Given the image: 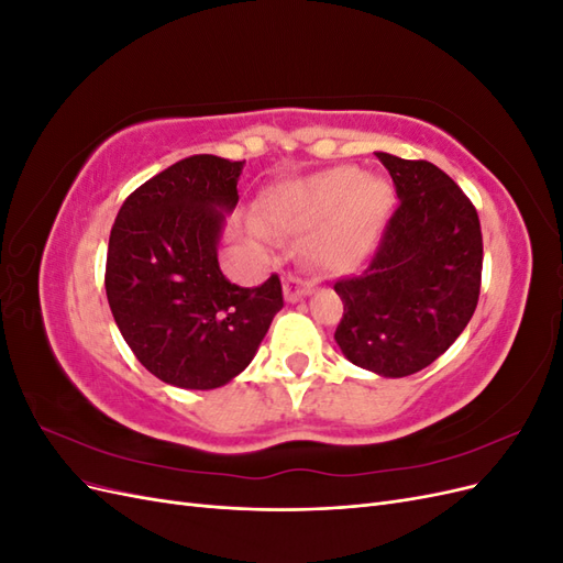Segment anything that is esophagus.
<instances>
[{
	"mask_svg": "<svg viewBox=\"0 0 563 563\" xmlns=\"http://www.w3.org/2000/svg\"><path fill=\"white\" fill-rule=\"evenodd\" d=\"M312 288H314L312 282H305V279H300L296 275H288L284 279V296H286L288 302H296V300H300L305 296H310Z\"/></svg>",
	"mask_w": 563,
	"mask_h": 563,
	"instance_id": "34e87169",
	"label": "esophagus"
}]
</instances>
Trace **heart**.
Masks as SVG:
<instances>
[{
    "label": "heart",
    "mask_w": 563,
    "mask_h": 563,
    "mask_svg": "<svg viewBox=\"0 0 563 563\" xmlns=\"http://www.w3.org/2000/svg\"><path fill=\"white\" fill-rule=\"evenodd\" d=\"M389 187L356 168L338 166L272 192L267 223L294 234H310L308 255L329 269L362 265L383 232Z\"/></svg>",
    "instance_id": "obj_1"
}]
</instances>
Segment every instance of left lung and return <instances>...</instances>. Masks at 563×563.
<instances>
[{
    "label": "left lung",
    "mask_w": 563,
    "mask_h": 563,
    "mask_svg": "<svg viewBox=\"0 0 563 563\" xmlns=\"http://www.w3.org/2000/svg\"><path fill=\"white\" fill-rule=\"evenodd\" d=\"M399 207L362 275L335 282L343 319L335 343L380 378L430 366L470 323L482 286L479 216L463 190L430 162L376 152Z\"/></svg>",
    "instance_id": "8db88e82"
}]
</instances>
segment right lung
I'll use <instances>...</instances> for the list:
<instances>
[{"label":"right lung","mask_w":563,"mask_h":563,"mask_svg":"<svg viewBox=\"0 0 563 563\" xmlns=\"http://www.w3.org/2000/svg\"><path fill=\"white\" fill-rule=\"evenodd\" d=\"M244 162L195 155L143 183L117 213L106 291L126 345L152 376L216 389L251 364L284 308L282 282L232 284L218 242L240 201Z\"/></svg>","instance_id":"obj_1"}]
</instances>
